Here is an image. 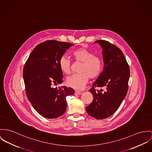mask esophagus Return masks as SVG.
I'll return each instance as SVG.
<instances>
[{
    "label": "esophagus",
    "instance_id": "esophagus-1",
    "mask_svg": "<svg viewBox=\"0 0 152 152\" xmlns=\"http://www.w3.org/2000/svg\"><path fill=\"white\" fill-rule=\"evenodd\" d=\"M82 93L81 91H77V90H76V91H75V94H77V95H82Z\"/></svg>",
    "mask_w": 152,
    "mask_h": 152
}]
</instances>
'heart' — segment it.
<instances>
[{"mask_svg":"<svg viewBox=\"0 0 152 152\" xmlns=\"http://www.w3.org/2000/svg\"><path fill=\"white\" fill-rule=\"evenodd\" d=\"M73 56L76 61L82 62L79 72L68 77L67 84L76 90L83 88L88 81L89 77H96L101 72L102 69V61L98 56H94L90 50L79 48L73 52ZM59 66L62 72L66 74L70 73L71 61L65 56H62L59 61Z\"/></svg>","mask_w":152,"mask_h":152,"instance_id":"obj_1","label":"heart"}]
</instances>
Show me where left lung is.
<instances>
[{
  "label": "left lung",
  "instance_id": "left-lung-1",
  "mask_svg": "<svg viewBox=\"0 0 152 152\" xmlns=\"http://www.w3.org/2000/svg\"><path fill=\"white\" fill-rule=\"evenodd\" d=\"M98 43L102 49L104 69L93 84L89 91L93 100L86 107L88 114L96 119H104L112 116L121 105L128 91L129 68L123 52L109 42L100 40ZM106 88L96 92L95 87Z\"/></svg>",
  "mask_w": 152,
  "mask_h": 152
}]
</instances>
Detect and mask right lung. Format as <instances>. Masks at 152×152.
I'll return each mask as SVG.
<instances>
[{
  "instance_id": "1",
  "label": "right lung",
  "mask_w": 152,
  "mask_h": 152,
  "mask_svg": "<svg viewBox=\"0 0 152 152\" xmlns=\"http://www.w3.org/2000/svg\"><path fill=\"white\" fill-rule=\"evenodd\" d=\"M72 46L70 43L46 41L35 47L25 64L23 78L27 98L43 117L55 118L62 116L67 107L66 97L75 93L70 87H52L63 82L59 61Z\"/></svg>"
}]
</instances>
